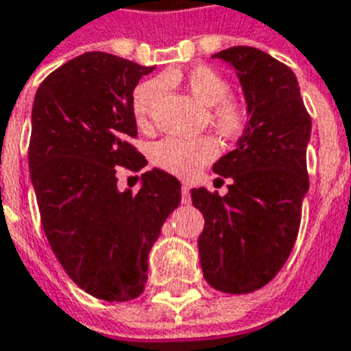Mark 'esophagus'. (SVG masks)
<instances>
[{"label":"esophagus","mask_w":351,"mask_h":351,"mask_svg":"<svg viewBox=\"0 0 351 351\" xmlns=\"http://www.w3.org/2000/svg\"><path fill=\"white\" fill-rule=\"evenodd\" d=\"M180 193H182V203H184V205H190L191 197H190V186H188V184H184L182 190H180Z\"/></svg>","instance_id":"esophagus-1"}]
</instances>
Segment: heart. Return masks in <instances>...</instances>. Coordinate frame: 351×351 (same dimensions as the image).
Here are the masks:
<instances>
[{
  "label": "heart",
  "mask_w": 351,
  "mask_h": 351,
  "mask_svg": "<svg viewBox=\"0 0 351 351\" xmlns=\"http://www.w3.org/2000/svg\"><path fill=\"white\" fill-rule=\"evenodd\" d=\"M161 84L184 86L199 105L208 108V122L221 137L241 135L248 122V112L241 101L229 97L228 80L221 75L199 65L190 71H169L160 80H146L133 92L131 110L138 125H146L152 118L154 107L161 95ZM213 138H161L152 146V161L171 175L193 176L199 169L216 158Z\"/></svg>",
  "instance_id": "1"
}]
</instances>
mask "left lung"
Listing matches in <instances>:
<instances>
[{"label":"left lung","mask_w":351,"mask_h":351,"mask_svg":"<svg viewBox=\"0 0 351 351\" xmlns=\"http://www.w3.org/2000/svg\"><path fill=\"white\" fill-rule=\"evenodd\" d=\"M213 58L237 71L248 122L235 150L213 167L233 180L228 193L193 188L191 203L205 216L197 243L203 276L218 291L241 295L269 284L293 250L308 191L312 122L287 65L254 47Z\"/></svg>","instance_id":"left-lung-1"}]
</instances>
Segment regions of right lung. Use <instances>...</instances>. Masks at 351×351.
<instances>
[{
	"instance_id": "1",
	"label": "right lung",
	"mask_w": 351,
	"mask_h": 351,
	"mask_svg": "<svg viewBox=\"0 0 351 351\" xmlns=\"http://www.w3.org/2000/svg\"><path fill=\"white\" fill-rule=\"evenodd\" d=\"M107 52H86L43 80L32 108L29 176L50 248L69 278L103 301L143 293L148 252L180 203V182L161 169L137 193L118 190L116 167L141 171L145 156L131 110L152 73Z\"/></svg>"
}]
</instances>
